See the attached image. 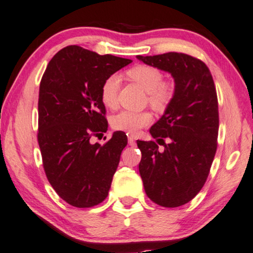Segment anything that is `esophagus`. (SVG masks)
Instances as JSON below:
<instances>
[{"mask_svg":"<svg viewBox=\"0 0 253 253\" xmlns=\"http://www.w3.org/2000/svg\"><path fill=\"white\" fill-rule=\"evenodd\" d=\"M128 144H129L130 146H135L136 145V142H135V139L133 137L129 136L128 137Z\"/></svg>","mask_w":253,"mask_h":253,"instance_id":"esophagus-1","label":"esophagus"}]
</instances>
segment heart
Wrapping results in <instances>:
<instances>
[{
    "instance_id": "1",
    "label": "heart",
    "mask_w": 253,
    "mask_h": 253,
    "mask_svg": "<svg viewBox=\"0 0 253 253\" xmlns=\"http://www.w3.org/2000/svg\"><path fill=\"white\" fill-rule=\"evenodd\" d=\"M127 76L148 93L149 104L154 110L163 111L170 103L174 95V86L163 82L164 76L159 69L150 66H136L127 71ZM119 88L120 78L117 75L105 79L101 87V99L104 105L108 108L117 107ZM151 122L152 116L149 112L123 110L112 118V126L125 133L135 134L142 127L148 126Z\"/></svg>"
}]
</instances>
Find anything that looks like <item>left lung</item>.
Returning a JSON list of instances; mask_svg holds the SVG:
<instances>
[{"label":"left lung","instance_id":"left-lung-1","mask_svg":"<svg viewBox=\"0 0 253 253\" xmlns=\"http://www.w3.org/2000/svg\"><path fill=\"white\" fill-rule=\"evenodd\" d=\"M136 58L174 78L170 103L150 128L164 150L152 141H137V146L146 195L161 207L176 208L190 202L209 175L219 128L216 88L209 68L191 55L169 52Z\"/></svg>","mask_w":253,"mask_h":253}]
</instances>
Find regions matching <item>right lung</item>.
Masks as SVG:
<instances>
[{
  "label": "right lung",
  "instance_id": "obj_1",
  "mask_svg": "<svg viewBox=\"0 0 253 253\" xmlns=\"http://www.w3.org/2000/svg\"><path fill=\"white\" fill-rule=\"evenodd\" d=\"M130 62L70 45L51 59L41 81L37 137L45 174L59 197L77 208L108 197L127 145L124 131L104 145L89 139L108 129L102 84Z\"/></svg>",
  "mask_w": 253,
  "mask_h": 253
}]
</instances>
